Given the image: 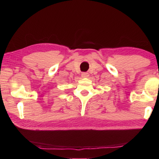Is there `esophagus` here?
<instances>
[{
	"instance_id": "1",
	"label": "esophagus",
	"mask_w": 159,
	"mask_h": 159,
	"mask_svg": "<svg viewBox=\"0 0 159 159\" xmlns=\"http://www.w3.org/2000/svg\"><path fill=\"white\" fill-rule=\"evenodd\" d=\"M81 76L83 78H88V76H89V74L87 73V72H84V73H82Z\"/></svg>"
}]
</instances>
